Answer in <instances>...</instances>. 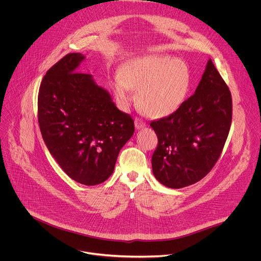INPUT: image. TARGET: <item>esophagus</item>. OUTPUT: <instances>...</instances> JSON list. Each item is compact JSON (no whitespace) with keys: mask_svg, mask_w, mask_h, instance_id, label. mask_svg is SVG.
I'll use <instances>...</instances> for the list:
<instances>
[{"mask_svg":"<svg viewBox=\"0 0 261 261\" xmlns=\"http://www.w3.org/2000/svg\"><path fill=\"white\" fill-rule=\"evenodd\" d=\"M145 126H146V124H145L144 121H142V120L139 119V118H136V119H135V128H136V129H141V128H144Z\"/></svg>","mask_w":261,"mask_h":261,"instance_id":"esophagus-1","label":"esophagus"}]
</instances>
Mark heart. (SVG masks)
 I'll use <instances>...</instances> for the list:
<instances>
[{
	"mask_svg": "<svg viewBox=\"0 0 261 261\" xmlns=\"http://www.w3.org/2000/svg\"><path fill=\"white\" fill-rule=\"evenodd\" d=\"M190 72L179 59L167 55H149L130 60L114 79V89L120 102L134 100L138 89L141 109L152 118L175 113L185 101L190 89Z\"/></svg>",
	"mask_w": 261,
	"mask_h": 261,
	"instance_id": "heart-1",
	"label": "heart"
}]
</instances>
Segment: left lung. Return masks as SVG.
Returning <instances> with one entry per match:
<instances>
[{
	"label": "left lung",
	"instance_id": "obj_1",
	"mask_svg": "<svg viewBox=\"0 0 261 261\" xmlns=\"http://www.w3.org/2000/svg\"><path fill=\"white\" fill-rule=\"evenodd\" d=\"M231 123V92L210 59L194 94L150 123L159 139L151 159L155 179L172 189L200 181L218 162Z\"/></svg>",
	"mask_w": 261,
	"mask_h": 261
}]
</instances>
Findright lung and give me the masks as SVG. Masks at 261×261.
Masks as SVG:
<instances>
[{
    "label": "right lung",
    "instance_id": "add662e5",
    "mask_svg": "<svg viewBox=\"0 0 261 261\" xmlns=\"http://www.w3.org/2000/svg\"><path fill=\"white\" fill-rule=\"evenodd\" d=\"M85 57L66 55L44 75L38 92L43 141L74 181L93 186L113 174L121 148L134 133V121L119 111L92 75L78 71Z\"/></svg>",
    "mask_w": 261,
    "mask_h": 261
}]
</instances>
